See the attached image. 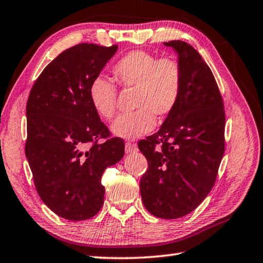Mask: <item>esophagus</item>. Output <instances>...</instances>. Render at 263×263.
Instances as JSON below:
<instances>
[{
  "label": "esophagus",
  "mask_w": 263,
  "mask_h": 263,
  "mask_svg": "<svg viewBox=\"0 0 263 263\" xmlns=\"http://www.w3.org/2000/svg\"><path fill=\"white\" fill-rule=\"evenodd\" d=\"M136 149H137V146L135 144H132L131 141H127L125 144V152L126 153H132V152H135Z\"/></svg>",
  "instance_id": "obj_1"
}]
</instances>
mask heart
I'll return each instance as SVG.
<instances>
[{"label": "heart", "instance_id": "heart-1", "mask_svg": "<svg viewBox=\"0 0 263 263\" xmlns=\"http://www.w3.org/2000/svg\"><path fill=\"white\" fill-rule=\"evenodd\" d=\"M114 79L124 89H135V112L119 116L112 124L116 136L135 139L151 132L155 118L167 119L176 109L183 87V72L174 58H159L133 51L112 67ZM89 99L100 117L109 121L116 114L117 89L110 79L97 77L89 87Z\"/></svg>", "mask_w": 263, "mask_h": 263}]
</instances>
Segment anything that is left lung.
Returning a JSON list of instances; mask_svg holds the SVG:
<instances>
[{
	"label": "left lung",
	"mask_w": 263,
	"mask_h": 263,
	"mask_svg": "<svg viewBox=\"0 0 263 263\" xmlns=\"http://www.w3.org/2000/svg\"><path fill=\"white\" fill-rule=\"evenodd\" d=\"M164 45L179 53L183 87L179 104L161 128L138 142L148 162L140 194L153 216L175 219L194 211L215 185L225 152V109L201 54L182 41Z\"/></svg>",
	"instance_id": "obj_1"
}]
</instances>
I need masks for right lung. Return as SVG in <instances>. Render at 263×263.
I'll return each mask as SVG.
<instances>
[{
    "mask_svg": "<svg viewBox=\"0 0 263 263\" xmlns=\"http://www.w3.org/2000/svg\"><path fill=\"white\" fill-rule=\"evenodd\" d=\"M117 45L78 44L48 64L31 88L26 103L25 155L42 201L68 220H86L101 210L102 175L125 152L89 99Z\"/></svg>",
    "mask_w": 263,
    "mask_h": 263,
    "instance_id": "obj_1",
    "label": "right lung"
}]
</instances>
